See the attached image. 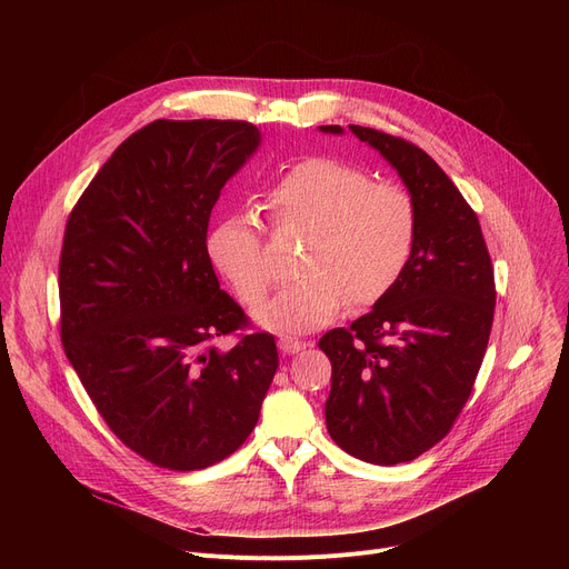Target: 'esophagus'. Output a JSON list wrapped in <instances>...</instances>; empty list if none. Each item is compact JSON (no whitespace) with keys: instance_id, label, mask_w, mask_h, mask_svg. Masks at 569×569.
Segmentation results:
<instances>
[{"instance_id":"esophagus-1","label":"esophagus","mask_w":569,"mask_h":569,"mask_svg":"<svg viewBox=\"0 0 569 569\" xmlns=\"http://www.w3.org/2000/svg\"><path fill=\"white\" fill-rule=\"evenodd\" d=\"M305 346H307L305 341H300V339H292V337H283V339H279V348H281V352H286V355L300 352Z\"/></svg>"}]
</instances>
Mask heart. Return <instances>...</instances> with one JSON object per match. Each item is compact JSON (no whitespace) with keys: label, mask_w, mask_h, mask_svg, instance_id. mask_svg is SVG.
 <instances>
[{"label":"heart","mask_w":569,"mask_h":569,"mask_svg":"<svg viewBox=\"0 0 569 569\" xmlns=\"http://www.w3.org/2000/svg\"><path fill=\"white\" fill-rule=\"evenodd\" d=\"M277 230L309 232L302 281L256 311L264 330L297 335L332 322L350 302L371 307L403 277L417 242V202L395 182L337 157L288 166L264 191ZM207 256L239 300L260 305L274 283L264 228L251 212L223 217L207 237Z\"/></svg>","instance_id":"heart-1"}]
</instances>
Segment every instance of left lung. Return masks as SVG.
I'll list each match as a JSON object with an SVG mask.
<instances>
[{
    "mask_svg": "<svg viewBox=\"0 0 569 569\" xmlns=\"http://www.w3.org/2000/svg\"><path fill=\"white\" fill-rule=\"evenodd\" d=\"M350 131L397 168L420 226L399 283L318 343L332 362L325 422L348 455L395 466L455 427L489 346L496 281L477 214L425 149L369 127Z\"/></svg>",
    "mask_w": 569,
    "mask_h": 569,
    "instance_id": "obj_1",
    "label": "left lung"
}]
</instances>
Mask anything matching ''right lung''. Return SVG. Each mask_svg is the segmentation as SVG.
<instances>
[{"label":"right lung","mask_w":569,"mask_h":569,"mask_svg":"<svg viewBox=\"0 0 569 569\" xmlns=\"http://www.w3.org/2000/svg\"><path fill=\"white\" fill-rule=\"evenodd\" d=\"M260 144L242 119H157L73 204L59 256V335L89 399L131 452L187 472L244 445L279 369L269 332L219 288L207 226ZM238 343L219 351V336Z\"/></svg>","instance_id":"right-lung-1"}]
</instances>
